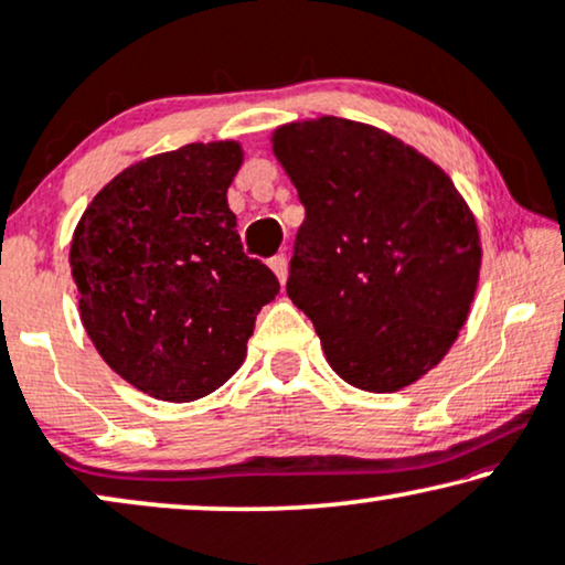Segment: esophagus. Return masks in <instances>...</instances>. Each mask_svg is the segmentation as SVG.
Here are the masks:
<instances>
[{"label":"esophagus","instance_id":"34e87169","mask_svg":"<svg viewBox=\"0 0 565 565\" xmlns=\"http://www.w3.org/2000/svg\"><path fill=\"white\" fill-rule=\"evenodd\" d=\"M268 266H270V270H274V274H276L278 284H287L289 263H287V258H284V255H276V258H270Z\"/></svg>","mask_w":565,"mask_h":565}]
</instances>
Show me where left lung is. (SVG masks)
Returning <instances> with one entry per match:
<instances>
[{
	"instance_id": "8db88e82",
	"label": "left lung",
	"mask_w": 565,
	"mask_h": 565,
	"mask_svg": "<svg viewBox=\"0 0 565 565\" xmlns=\"http://www.w3.org/2000/svg\"><path fill=\"white\" fill-rule=\"evenodd\" d=\"M305 206L287 295L338 377L411 387L447 356L476 299L483 245L452 178L377 126L320 116L270 134Z\"/></svg>"
}]
</instances>
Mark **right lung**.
<instances>
[{
    "label": "right lung",
    "instance_id": "add662e5",
    "mask_svg": "<svg viewBox=\"0 0 565 565\" xmlns=\"http://www.w3.org/2000/svg\"><path fill=\"white\" fill-rule=\"evenodd\" d=\"M243 160L235 139L152 154L105 183L74 227L82 326L105 364L157 401L220 390L278 295L276 276L243 253L227 204Z\"/></svg>",
    "mask_w": 565,
    "mask_h": 565
}]
</instances>
